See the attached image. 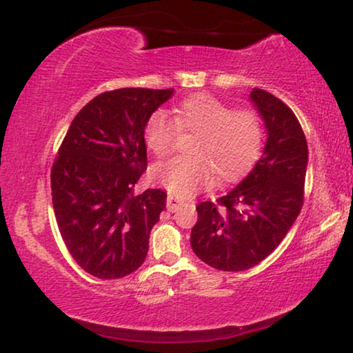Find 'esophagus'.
<instances>
[{
    "mask_svg": "<svg viewBox=\"0 0 353 353\" xmlns=\"http://www.w3.org/2000/svg\"><path fill=\"white\" fill-rule=\"evenodd\" d=\"M181 203H182V200L177 199V196L168 195V200H166V208H168V211H176L177 208H179Z\"/></svg>",
    "mask_w": 353,
    "mask_h": 353,
    "instance_id": "34e87169",
    "label": "esophagus"
}]
</instances>
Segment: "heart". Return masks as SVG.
Returning <instances> with one entry per match:
<instances>
[{"mask_svg":"<svg viewBox=\"0 0 353 353\" xmlns=\"http://www.w3.org/2000/svg\"><path fill=\"white\" fill-rule=\"evenodd\" d=\"M179 130L196 132L190 153L174 157L153 168L154 181L177 196L194 195L219 176L232 182L242 177L263 147L261 116L255 110H236L208 93H195L181 101L174 117L157 111L145 125V143L157 157L168 154L176 145Z\"/></svg>","mask_w":353,"mask_h":353,"instance_id":"b5f03b06","label":"heart"}]
</instances>
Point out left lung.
<instances>
[{
    "label": "left lung",
    "mask_w": 353,
    "mask_h": 353,
    "mask_svg": "<svg viewBox=\"0 0 353 353\" xmlns=\"http://www.w3.org/2000/svg\"><path fill=\"white\" fill-rule=\"evenodd\" d=\"M252 101L263 116L268 140L252 172L228 195L196 206L190 245L206 265L243 271L279 245L297 219L305 199L308 147L294 111L261 88Z\"/></svg>",
    "instance_id": "left-lung-1"
}]
</instances>
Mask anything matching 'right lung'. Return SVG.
<instances>
[{
    "label": "right lung",
    "instance_id": "right-lung-1",
    "mask_svg": "<svg viewBox=\"0 0 353 353\" xmlns=\"http://www.w3.org/2000/svg\"><path fill=\"white\" fill-rule=\"evenodd\" d=\"M172 88H117L88 101L51 168L61 237L75 263L98 279H119L142 266L166 192L135 184L147 171L145 125Z\"/></svg>",
    "mask_w": 353,
    "mask_h": 353
}]
</instances>
